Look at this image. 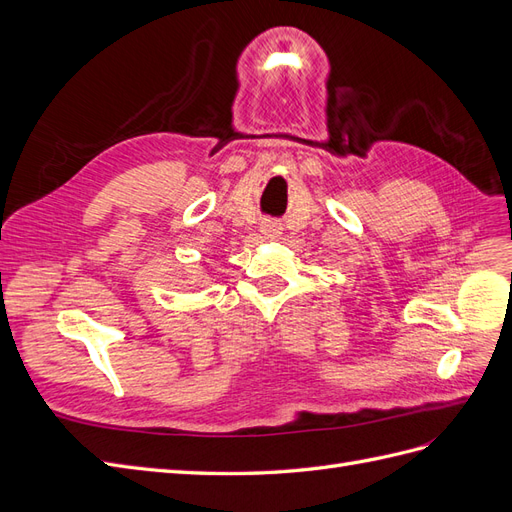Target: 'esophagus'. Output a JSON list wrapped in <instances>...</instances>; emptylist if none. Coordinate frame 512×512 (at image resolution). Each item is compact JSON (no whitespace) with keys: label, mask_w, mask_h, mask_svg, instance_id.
Returning <instances> with one entry per match:
<instances>
[{"label":"esophagus","mask_w":512,"mask_h":512,"mask_svg":"<svg viewBox=\"0 0 512 512\" xmlns=\"http://www.w3.org/2000/svg\"><path fill=\"white\" fill-rule=\"evenodd\" d=\"M260 232L265 235L267 239H277L282 235V224H277L273 220H265L260 224Z\"/></svg>","instance_id":"34e87169"}]
</instances>
